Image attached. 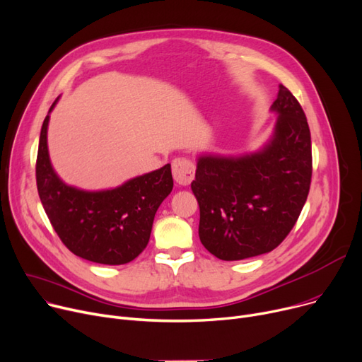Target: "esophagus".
<instances>
[{
    "label": "esophagus",
    "mask_w": 362,
    "mask_h": 362,
    "mask_svg": "<svg viewBox=\"0 0 362 362\" xmlns=\"http://www.w3.org/2000/svg\"><path fill=\"white\" fill-rule=\"evenodd\" d=\"M194 163L187 158H177L173 162V175L180 185H188L194 180Z\"/></svg>",
    "instance_id": "esophagus-1"
}]
</instances>
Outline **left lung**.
Here are the masks:
<instances>
[{"label": "left lung", "mask_w": 362, "mask_h": 362, "mask_svg": "<svg viewBox=\"0 0 362 362\" xmlns=\"http://www.w3.org/2000/svg\"><path fill=\"white\" fill-rule=\"evenodd\" d=\"M272 110L279 117L260 152L202 156L191 182L200 207V241L225 262L274 250L298 221L308 196L313 156L305 114L284 84Z\"/></svg>", "instance_id": "8db88e82"}]
</instances>
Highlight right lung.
Instances as JSON below:
<instances>
[{"mask_svg":"<svg viewBox=\"0 0 362 362\" xmlns=\"http://www.w3.org/2000/svg\"><path fill=\"white\" fill-rule=\"evenodd\" d=\"M48 121L49 115L39 137L36 185L57 235L81 259L111 266L130 263L146 248L156 210L173 191L171 165L112 189L83 191L70 187L58 178L49 162Z\"/></svg>","mask_w":362,"mask_h":362,"instance_id":"right-lung-1","label":"right lung"}]
</instances>
